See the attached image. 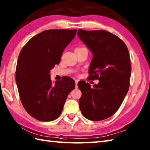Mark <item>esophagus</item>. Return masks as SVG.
I'll list each match as a JSON object with an SVG mask.
<instances>
[{
    "instance_id": "34e87169",
    "label": "esophagus",
    "mask_w": 150,
    "mask_h": 150,
    "mask_svg": "<svg viewBox=\"0 0 150 150\" xmlns=\"http://www.w3.org/2000/svg\"><path fill=\"white\" fill-rule=\"evenodd\" d=\"M77 84H78V81H77V80H75V88H78Z\"/></svg>"
}]
</instances>
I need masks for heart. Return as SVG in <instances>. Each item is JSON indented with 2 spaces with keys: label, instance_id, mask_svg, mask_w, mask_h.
Returning <instances> with one entry per match:
<instances>
[{
  "label": "heart",
  "instance_id": "obj_1",
  "mask_svg": "<svg viewBox=\"0 0 150 150\" xmlns=\"http://www.w3.org/2000/svg\"><path fill=\"white\" fill-rule=\"evenodd\" d=\"M80 48H76L75 50H78V49H80Z\"/></svg>",
  "mask_w": 150,
  "mask_h": 150
}]
</instances>
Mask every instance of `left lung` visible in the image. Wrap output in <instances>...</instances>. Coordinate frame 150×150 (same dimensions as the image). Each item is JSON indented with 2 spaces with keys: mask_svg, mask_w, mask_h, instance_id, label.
<instances>
[{
  "mask_svg": "<svg viewBox=\"0 0 150 150\" xmlns=\"http://www.w3.org/2000/svg\"><path fill=\"white\" fill-rule=\"evenodd\" d=\"M78 35L93 54L88 81L99 80L92 88L84 81L78 83L80 110L87 119L103 120L119 110L129 89V50L120 38L104 30L79 29Z\"/></svg>",
  "mask_w": 150,
  "mask_h": 150,
  "instance_id": "obj_1",
  "label": "left lung"
}]
</instances>
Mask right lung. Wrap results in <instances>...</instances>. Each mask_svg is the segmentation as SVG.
I'll return each instance as SVG.
<instances>
[{
	"label": "right lung",
	"mask_w": 150,
	"mask_h": 150,
	"mask_svg": "<svg viewBox=\"0 0 150 150\" xmlns=\"http://www.w3.org/2000/svg\"><path fill=\"white\" fill-rule=\"evenodd\" d=\"M76 29H48L33 37L21 49L16 69V81L27 112L40 121H51L62 113L68 94L75 88L72 78L52 83L50 71L59 64L65 48Z\"/></svg>",
	"instance_id": "1"
}]
</instances>
